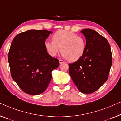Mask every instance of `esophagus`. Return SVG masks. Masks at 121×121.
<instances>
[{"mask_svg":"<svg viewBox=\"0 0 121 121\" xmlns=\"http://www.w3.org/2000/svg\"><path fill=\"white\" fill-rule=\"evenodd\" d=\"M64 62H65L62 60H61V59H60V60H59V63H60V64H63V63H64Z\"/></svg>","mask_w":121,"mask_h":121,"instance_id":"esophagus-1","label":"esophagus"}]
</instances>
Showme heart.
I'll return each instance as SVG.
<instances>
[{"label":"heart","mask_w":121,"mask_h":121,"mask_svg":"<svg viewBox=\"0 0 121 121\" xmlns=\"http://www.w3.org/2000/svg\"><path fill=\"white\" fill-rule=\"evenodd\" d=\"M52 41H46V50L52 56H55L59 52L63 57L71 62H75L84 55L86 50V40L84 37L74 32L59 30L54 34Z\"/></svg>","instance_id":"b5f03b06"}]
</instances>
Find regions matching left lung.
<instances>
[{
    "label": "left lung",
    "mask_w": 121,
    "mask_h": 121,
    "mask_svg": "<svg viewBox=\"0 0 121 121\" xmlns=\"http://www.w3.org/2000/svg\"><path fill=\"white\" fill-rule=\"evenodd\" d=\"M86 50L79 60L69 64L72 81L81 92L94 93L107 81L112 57L110 44L106 38L91 29H83Z\"/></svg>",
    "instance_id": "1"
}]
</instances>
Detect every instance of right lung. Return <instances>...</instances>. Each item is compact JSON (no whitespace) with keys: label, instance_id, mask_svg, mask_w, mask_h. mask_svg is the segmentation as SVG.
Returning a JSON list of instances; mask_svg holds the SVG:
<instances>
[{"label":"right lung","instance_id":"add662e5","mask_svg":"<svg viewBox=\"0 0 121 121\" xmlns=\"http://www.w3.org/2000/svg\"><path fill=\"white\" fill-rule=\"evenodd\" d=\"M50 31L30 30L16 35L8 53L11 77L25 93L38 95L47 89L59 60L49 55L45 42Z\"/></svg>","mask_w":121,"mask_h":121}]
</instances>
